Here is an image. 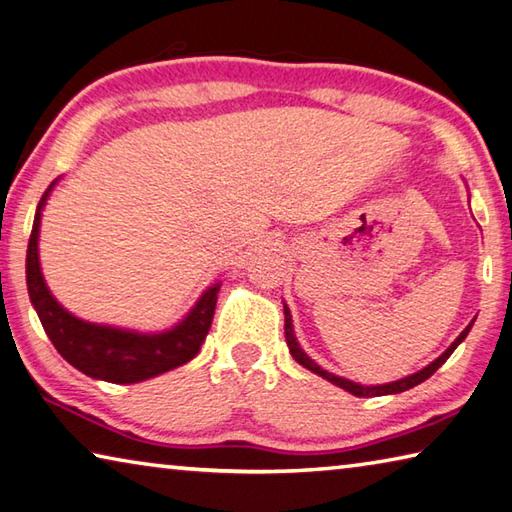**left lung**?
I'll list each match as a JSON object with an SVG mask.
<instances>
[{"mask_svg": "<svg viewBox=\"0 0 512 512\" xmlns=\"http://www.w3.org/2000/svg\"><path fill=\"white\" fill-rule=\"evenodd\" d=\"M475 322V320H472ZM472 322L468 324L466 329H463L461 333H459V338L452 342V345L445 349L439 358H436L434 362H430V365L427 367H423L421 371H416V374H412V376H405V378H401V380H394V383H385V385H360V383H353V380H347V378H342V376H336V374H331V371H327V369H322L318 362L315 360H311L309 356H306L304 353V349L300 347V342H297V338H295V331H293V320H291V311H288V306L284 304V333H286V345H288V351H291V356L300 362L302 367H306L309 371H313V374H318V376H322V378H327L329 383H333V385H338V387H342L345 389V392H349V394H353V396H385V394H401V392H407V389H412V387H416V385H421L423 380H427L430 378L436 369H439L445 360H448L450 356H452V351L457 349L463 340H466V336L470 333V329H472Z\"/></svg>", "mask_w": 512, "mask_h": 512, "instance_id": "8db88e82", "label": "left lung"}]
</instances>
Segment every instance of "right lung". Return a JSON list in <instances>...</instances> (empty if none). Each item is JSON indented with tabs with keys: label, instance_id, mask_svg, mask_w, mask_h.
<instances>
[{
	"label": "right lung",
	"instance_id": "right-lung-1",
	"mask_svg": "<svg viewBox=\"0 0 512 512\" xmlns=\"http://www.w3.org/2000/svg\"><path fill=\"white\" fill-rule=\"evenodd\" d=\"M55 183H58V179L49 185V190L42 194L40 203H37L29 250H26L29 297L53 347L82 374L118 385L141 383V380L165 374V371L190 362L199 353L210 331L221 282L208 286L181 322L159 333L118 329L109 327V324L76 318L51 295L49 286L44 282L40 248H37L42 210Z\"/></svg>",
	"mask_w": 512,
	"mask_h": 512
}]
</instances>
